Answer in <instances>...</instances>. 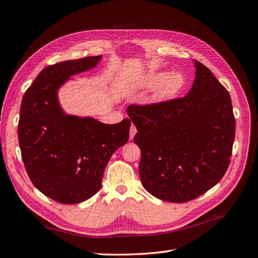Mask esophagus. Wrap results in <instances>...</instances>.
Segmentation results:
<instances>
[{
	"mask_svg": "<svg viewBox=\"0 0 258 258\" xmlns=\"http://www.w3.org/2000/svg\"><path fill=\"white\" fill-rule=\"evenodd\" d=\"M136 134H137V128H136L135 124H131V128H130V134H129V137H130V139H134V138H135V136H136Z\"/></svg>",
	"mask_w": 258,
	"mask_h": 258,
	"instance_id": "obj_1",
	"label": "esophagus"
}]
</instances>
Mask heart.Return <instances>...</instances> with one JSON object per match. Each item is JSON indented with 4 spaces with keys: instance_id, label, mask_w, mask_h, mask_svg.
<instances>
[{
    "instance_id": "b5f03b06",
    "label": "heart",
    "mask_w": 258,
    "mask_h": 258,
    "mask_svg": "<svg viewBox=\"0 0 258 258\" xmlns=\"http://www.w3.org/2000/svg\"><path fill=\"white\" fill-rule=\"evenodd\" d=\"M142 85L147 88L158 86L153 93L152 100L154 102H163L174 98L182 89L184 86V76L179 72L171 74L163 71L153 72L144 77Z\"/></svg>"
}]
</instances>
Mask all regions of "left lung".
<instances>
[{"mask_svg": "<svg viewBox=\"0 0 258 258\" xmlns=\"http://www.w3.org/2000/svg\"><path fill=\"white\" fill-rule=\"evenodd\" d=\"M187 96L127 107L141 150L139 174L154 197L181 204L221 181L230 162L236 120L228 91L195 60Z\"/></svg>", "mask_w": 258, "mask_h": 258, "instance_id": "1", "label": "left lung"}]
</instances>
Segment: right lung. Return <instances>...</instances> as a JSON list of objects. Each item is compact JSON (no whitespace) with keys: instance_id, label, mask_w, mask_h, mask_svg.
Listing matches in <instances>:
<instances>
[{"instance_id":"right-lung-1","label":"right lung","mask_w":258,"mask_h":258,"mask_svg":"<svg viewBox=\"0 0 258 258\" xmlns=\"http://www.w3.org/2000/svg\"><path fill=\"white\" fill-rule=\"evenodd\" d=\"M102 56L48 66L23 95L18 122L21 157L31 182L64 205L85 201L101 188L113 153L127 143L131 121L107 124L68 115L58 90L70 77L96 68Z\"/></svg>"}]
</instances>
